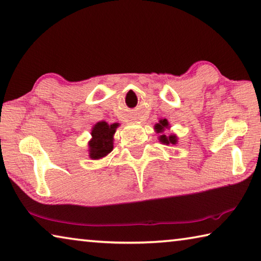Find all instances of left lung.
I'll use <instances>...</instances> for the list:
<instances>
[{
  "label": "left lung",
  "instance_id": "1",
  "mask_svg": "<svg viewBox=\"0 0 261 261\" xmlns=\"http://www.w3.org/2000/svg\"><path fill=\"white\" fill-rule=\"evenodd\" d=\"M169 127V124H168V121L167 119H160L159 123H156L154 125V129L155 131L158 132V134H161V132H164L165 129H168ZM159 140L163 144H166V145H169V144H172V145H175V144L177 143V137L175 135H169V136H166V135H160L159 136Z\"/></svg>",
  "mask_w": 261,
  "mask_h": 261
}]
</instances>
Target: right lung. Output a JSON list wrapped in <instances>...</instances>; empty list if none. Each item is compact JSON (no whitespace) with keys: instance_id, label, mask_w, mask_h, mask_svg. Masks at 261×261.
I'll return each instance as SVG.
<instances>
[{"instance_id":"obj_1","label":"right lung","mask_w":261,"mask_h":261,"mask_svg":"<svg viewBox=\"0 0 261 261\" xmlns=\"http://www.w3.org/2000/svg\"><path fill=\"white\" fill-rule=\"evenodd\" d=\"M117 123L109 124L106 122H98L92 129V139L89 140V156L94 160L101 159L113 151L114 148V135Z\"/></svg>"}]
</instances>
